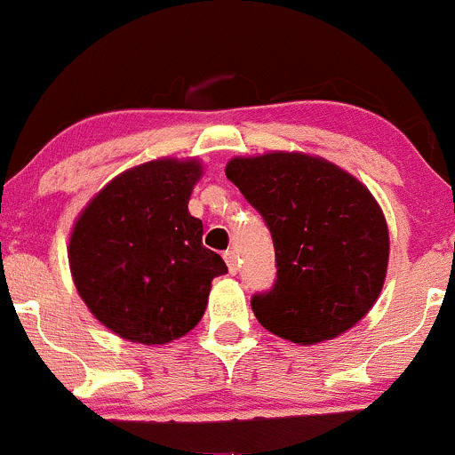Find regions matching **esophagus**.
<instances>
[{
    "instance_id": "esophagus-1",
    "label": "esophagus",
    "mask_w": 455,
    "mask_h": 455,
    "mask_svg": "<svg viewBox=\"0 0 455 455\" xmlns=\"http://www.w3.org/2000/svg\"><path fill=\"white\" fill-rule=\"evenodd\" d=\"M224 260H227L228 271H231V274H237V269H239L237 252H235V250H227V252H224Z\"/></svg>"
}]
</instances>
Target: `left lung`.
I'll list each match as a JSON object with an SVG mask.
<instances>
[{
	"mask_svg": "<svg viewBox=\"0 0 455 455\" xmlns=\"http://www.w3.org/2000/svg\"><path fill=\"white\" fill-rule=\"evenodd\" d=\"M227 177L274 239L278 278L250 301L260 325L295 344L357 325L379 299L389 260L387 222L368 188L297 151L233 158Z\"/></svg>",
	"mask_w": 455,
	"mask_h": 455,
	"instance_id": "left-lung-1",
	"label": "left lung"
}]
</instances>
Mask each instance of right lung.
Here are the masks:
<instances>
[{
    "instance_id": "right-lung-1",
    "label": "right lung",
    "mask_w": 455,
    "mask_h": 455,
    "mask_svg": "<svg viewBox=\"0 0 455 455\" xmlns=\"http://www.w3.org/2000/svg\"><path fill=\"white\" fill-rule=\"evenodd\" d=\"M201 175L198 160L145 162L108 181L76 218L72 280L92 315L124 340L186 336L205 315L212 280L228 271L188 212Z\"/></svg>"
}]
</instances>
